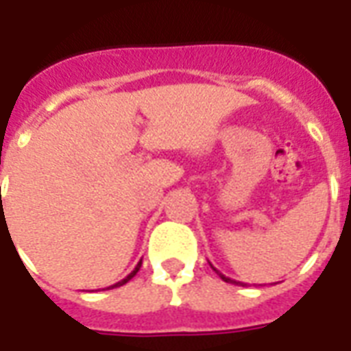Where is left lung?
Masks as SVG:
<instances>
[{
	"label": "left lung",
	"instance_id": "1",
	"mask_svg": "<svg viewBox=\"0 0 351 351\" xmlns=\"http://www.w3.org/2000/svg\"><path fill=\"white\" fill-rule=\"evenodd\" d=\"M210 266H212V264H210ZM212 268H214V266H212ZM214 269H215V268H214ZM215 271H217V269H215ZM217 274H219V271H217ZM219 277H221V279H223V281H225V282H232V285H243V282H236L234 279H230V277H225V275H223V274H219Z\"/></svg>",
	"mask_w": 351,
	"mask_h": 351
}]
</instances>
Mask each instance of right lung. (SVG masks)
Masks as SVG:
<instances>
[{"label": "right lung", "instance_id": "obj_1", "mask_svg": "<svg viewBox=\"0 0 351 351\" xmlns=\"http://www.w3.org/2000/svg\"><path fill=\"white\" fill-rule=\"evenodd\" d=\"M139 268H141V262H139V264H137L136 268H134V271H132V274L126 275V277H124L123 281H119V282H115V285H111L110 288H117V287H123V285H126V282H128L130 279H132V277H134V275H136L137 271H139Z\"/></svg>", "mask_w": 351, "mask_h": 351}]
</instances>
